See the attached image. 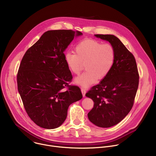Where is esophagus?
Segmentation results:
<instances>
[{"instance_id": "1", "label": "esophagus", "mask_w": 156, "mask_h": 156, "mask_svg": "<svg viewBox=\"0 0 156 156\" xmlns=\"http://www.w3.org/2000/svg\"><path fill=\"white\" fill-rule=\"evenodd\" d=\"M81 93H82V94H83V96L84 97L85 96V94H86V89L82 87L81 88Z\"/></svg>"}]
</instances>
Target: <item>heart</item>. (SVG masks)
<instances>
[{"instance_id": "1", "label": "heart", "mask_w": 156, "mask_h": 156, "mask_svg": "<svg viewBox=\"0 0 156 156\" xmlns=\"http://www.w3.org/2000/svg\"><path fill=\"white\" fill-rule=\"evenodd\" d=\"M75 50L76 54L65 53L64 60L70 71L75 75L81 72L85 63L86 72L74 80L75 84L82 87L90 86L97 79H104L114 65L115 52L109 43L87 39L77 44Z\"/></svg>"}]
</instances>
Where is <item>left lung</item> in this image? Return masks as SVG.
Wrapping results in <instances>:
<instances>
[{
  "label": "left lung",
  "instance_id": "8db88e82",
  "mask_svg": "<svg viewBox=\"0 0 156 156\" xmlns=\"http://www.w3.org/2000/svg\"><path fill=\"white\" fill-rule=\"evenodd\" d=\"M108 41L115 52L114 65L106 77L94 86L86 96L94 102L89 120L102 128L114 126L129 112L139 84L136 60L120 40L112 34H95Z\"/></svg>",
  "mask_w": 156,
  "mask_h": 156
}]
</instances>
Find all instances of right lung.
I'll use <instances>...</instances> for the list:
<instances>
[{
    "instance_id": "obj_1",
    "label": "right lung",
    "mask_w": 156,
    "mask_h": 156,
    "mask_svg": "<svg viewBox=\"0 0 156 156\" xmlns=\"http://www.w3.org/2000/svg\"><path fill=\"white\" fill-rule=\"evenodd\" d=\"M82 34L70 30L48 31L21 61L18 90L28 115L40 127L60 126L70 105L83 98L78 86L69 84L73 77L64 60L66 48Z\"/></svg>"
}]
</instances>
